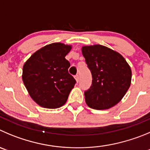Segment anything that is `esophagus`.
Here are the masks:
<instances>
[{
	"mask_svg": "<svg viewBox=\"0 0 150 150\" xmlns=\"http://www.w3.org/2000/svg\"><path fill=\"white\" fill-rule=\"evenodd\" d=\"M75 80H76L77 83H78V82H79V75H75Z\"/></svg>",
	"mask_w": 150,
	"mask_h": 150,
	"instance_id": "obj_1",
	"label": "esophagus"
}]
</instances>
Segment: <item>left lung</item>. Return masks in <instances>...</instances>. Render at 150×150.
I'll return each mask as SVG.
<instances>
[{
  "mask_svg": "<svg viewBox=\"0 0 150 150\" xmlns=\"http://www.w3.org/2000/svg\"><path fill=\"white\" fill-rule=\"evenodd\" d=\"M81 50L92 77L90 88L84 92L86 104L98 110L114 107L131 84L129 65L121 54L100 44L85 46Z\"/></svg>",
  "mask_w": 150,
  "mask_h": 150,
  "instance_id": "left-lung-1",
  "label": "left lung"
}]
</instances>
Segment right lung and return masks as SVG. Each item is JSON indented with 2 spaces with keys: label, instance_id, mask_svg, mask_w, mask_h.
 <instances>
[{
  "label": "right lung",
  "instance_id": "1",
  "mask_svg": "<svg viewBox=\"0 0 150 150\" xmlns=\"http://www.w3.org/2000/svg\"><path fill=\"white\" fill-rule=\"evenodd\" d=\"M72 46L53 43L32 54L23 67L22 79L29 96L39 106L56 109L67 102L75 86L65 58Z\"/></svg>",
  "mask_w": 150,
  "mask_h": 150
}]
</instances>
